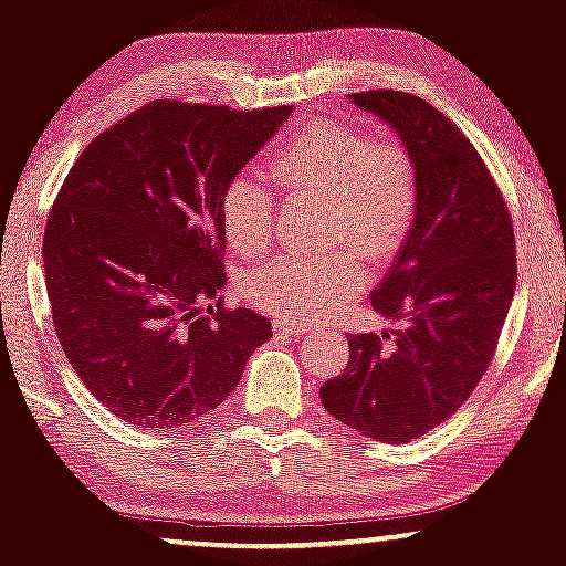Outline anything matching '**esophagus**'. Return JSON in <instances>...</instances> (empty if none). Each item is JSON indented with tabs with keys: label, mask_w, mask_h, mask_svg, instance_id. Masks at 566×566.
I'll return each mask as SVG.
<instances>
[{
	"label": "esophagus",
	"mask_w": 566,
	"mask_h": 566,
	"mask_svg": "<svg viewBox=\"0 0 566 566\" xmlns=\"http://www.w3.org/2000/svg\"><path fill=\"white\" fill-rule=\"evenodd\" d=\"M274 329L279 335H287V337H297V335L305 333L303 324L295 322V319H274Z\"/></svg>",
	"instance_id": "obj_1"
}]
</instances>
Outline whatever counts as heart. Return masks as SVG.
<instances>
[{
	"label": "heart",
	"instance_id": "b5f03b06",
	"mask_svg": "<svg viewBox=\"0 0 566 566\" xmlns=\"http://www.w3.org/2000/svg\"><path fill=\"white\" fill-rule=\"evenodd\" d=\"M269 175L287 193L324 199V255H282L247 276V297L279 319H314L365 284L361 259L394 261L418 216V167L405 143L369 138L335 119L311 122L271 154ZM276 205L255 178H233L220 197V223L237 255L255 261L274 242Z\"/></svg>",
	"mask_w": 566,
	"mask_h": 566
}]
</instances>
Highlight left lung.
<instances>
[{
    "label": "left lung",
    "instance_id": "left-lung-1",
    "mask_svg": "<svg viewBox=\"0 0 566 566\" xmlns=\"http://www.w3.org/2000/svg\"><path fill=\"white\" fill-rule=\"evenodd\" d=\"M350 101L399 133L418 167L420 201L373 292V308L401 329L348 335V365L319 396L343 426L405 444L452 418L490 367L516 290V237L484 159L439 108L399 90Z\"/></svg>",
    "mask_w": 566,
    "mask_h": 566
}]
</instances>
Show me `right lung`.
Listing matches in <instances>:
<instances>
[{
	"label": "right lung",
	"mask_w": 566,
	"mask_h": 566,
	"mask_svg": "<svg viewBox=\"0 0 566 566\" xmlns=\"http://www.w3.org/2000/svg\"><path fill=\"white\" fill-rule=\"evenodd\" d=\"M290 112L151 101L95 135L63 180L42 242L55 333L125 423L205 418L271 337L265 316L218 297L220 197Z\"/></svg>",
	"instance_id": "right-lung-1"
}]
</instances>
